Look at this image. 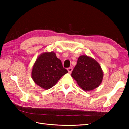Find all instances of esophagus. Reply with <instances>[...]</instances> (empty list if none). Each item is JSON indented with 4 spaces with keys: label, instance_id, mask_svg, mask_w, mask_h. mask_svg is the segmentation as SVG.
I'll list each match as a JSON object with an SVG mask.
<instances>
[{
    "label": "esophagus",
    "instance_id": "34e87169",
    "mask_svg": "<svg viewBox=\"0 0 129 129\" xmlns=\"http://www.w3.org/2000/svg\"><path fill=\"white\" fill-rule=\"evenodd\" d=\"M68 72L71 73H72V71H73V68H68Z\"/></svg>",
    "mask_w": 129,
    "mask_h": 129
}]
</instances>
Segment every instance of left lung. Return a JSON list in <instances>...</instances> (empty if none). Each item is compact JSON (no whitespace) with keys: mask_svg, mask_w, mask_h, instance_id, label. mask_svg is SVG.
<instances>
[{"mask_svg":"<svg viewBox=\"0 0 129 129\" xmlns=\"http://www.w3.org/2000/svg\"><path fill=\"white\" fill-rule=\"evenodd\" d=\"M72 76L78 85L85 91H90L100 85L103 79V72L95 59L87 55L79 57Z\"/></svg>","mask_w":129,"mask_h":129,"instance_id":"left-lung-1","label":"left lung"}]
</instances>
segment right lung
Wrapping results in <instances>:
<instances>
[{
    "mask_svg": "<svg viewBox=\"0 0 129 129\" xmlns=\"http://www.w3.org/2000/svg\"><path fill=\"white\" fill-rule=\"evenodd\" d=\"M68 72L55 53L53 51L45 52L40 54L35 61L31 77L35 84L47 90L54 86Z\"/></svg>",
    "mask_w": 129,
    "mask_h": 129,
    "instance_id": "add662e5",
    "label": "right lung"
}]
</instances>
